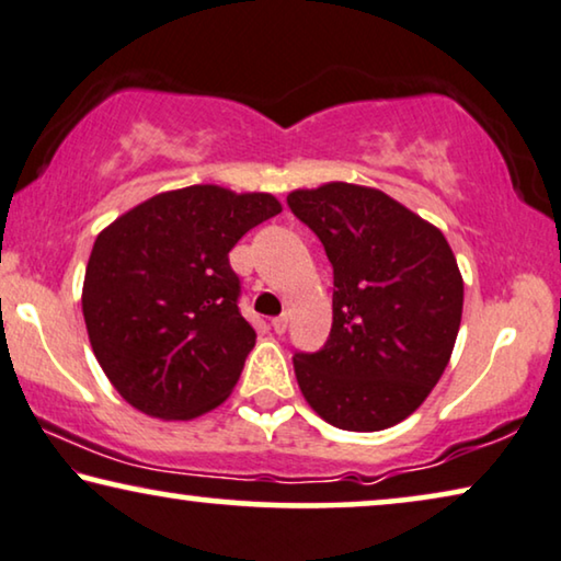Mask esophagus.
I'll list each match as a JSON object with an SVG mask.
<instances>
[{"instance_id": "1", "label": "esophagus", "mask_w": 561, "mask_h": 561, "mask_svg": "<svg viewBox=\"0 0 561 561\" xmlns=\"http://www.w3.org/2000/svg\"><path fill=\"white\" fill-rule=\"evenodd\" d=\"M287 322H289V320H287V314H279V318H274V320H272L274 333H279V335H282L284 330H287Z\"/></svg>"}]
</instances>
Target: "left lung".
Returning <instances> with one entry per match:
<instances>
[{
	"instance_id": "1",
	"label": "left lung",
	"mask_w": 561,
	"mask_h": 561,
	"mask_svg": "<svg viewBox=\"0 0 561 561\" xmlns=\"http://www.w3.org/2000/svg\"><path fill=\"white\" fill-rule=\"evenodd\" d=\"M333 264V328L295 353L302 397L348 432L393 427L422 407L453 356L462 277L445 236L376 187L328 183L287 195Z\"/></svg>"
}]
</instances>
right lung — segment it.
<instances>
[{
    "mask_svg": "<svg viewBox=\"0 0 561 561\" xmlns=\"http://www.w3.org/2000/svg\"><path fill=\"white\" fill-rule=\"evenodd\" d=\"M277 213L270 193L191 185L139 203L96 236L83 320L93 356L134 409L195 420L228 399L256 343L228 251Z\"/></svg>",
    "mask_w": 561,
    "mask_h": 561,
    "instance_id": "add662e5",
    "label": "right lung"
}]
</instances>
